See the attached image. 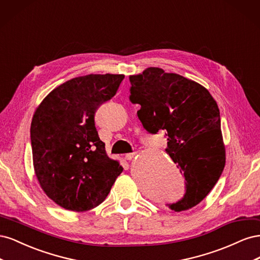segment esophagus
Returning a JSON list of instances; mask_svg holds the SVG:
<instances>
[{
    "label": "esophagus",
    "mask_w": 260,
    "mask_h": 260,
    "mask_svg": "<svg viewBox=\"0 0 260 260\" xmlns=\"http://www.w3.org/2000/svg\"><path fill=\"white\" fill-rule=\"evenodd\" d=\"M137 155V153L136 152H133V153H128V154H125V159L127 160H131L133 157H135Z\"/></svg>",
    "instance_id": "esophagus-1"
}]
</instances>
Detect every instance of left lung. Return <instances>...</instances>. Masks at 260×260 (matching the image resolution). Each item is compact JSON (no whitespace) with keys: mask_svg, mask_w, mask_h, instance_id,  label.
Instances as JSON below:
<instances>
[{"mask_svg":"<svg viewBox=\"0 0 260 260\" xmlns=\"http://www.w3.org/2000/svg\"><path fill=\"white\" fill-rule=\"evenodd\" d=\"M130 101L149 133L165 132L166 153L186 180L184 199L175 211L198 205L215 186L225 164V147L217 102L202 84L161 68L148 67L129 77Z\"/></svg>","mask_w":260,"mask_h":260,"instance_id":"8db88e82","label":"left lung"}]
</instances>
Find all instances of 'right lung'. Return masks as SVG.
I'll return each mask as SVG.
<instances>
[{"label": "right lung", "mask_w": 260, "mask_h": 260, "mask_svg": "<svg viewBox=\"0 0 260 260\" xmlns=\"http://www.w3.org/2000/svg\"><path fill=\"white\" fill-rule=\"evenodd\" d=\"M124 75L91 74L52 90L36 109L30 128L35 174L58 206L86 211L103 203L123 168L109 158L94 114L111 100Z\"/></svg>", "instance_id": "obj_1"}]
</instances>
